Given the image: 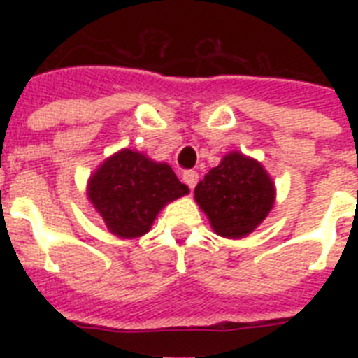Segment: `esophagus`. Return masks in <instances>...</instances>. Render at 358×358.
I'll list each match as a JSON object with an SVG mask.
<instances>
[{"mask_svg":"<svg viewBox=\"0 0 358 358\" xmlns=\"http://www.w3.org/2000/svg\"><path fill=\"white\" fill-rule=\"evenodd\" d=\"M197 181H199V173L195 172V170H185V172H182V182H185L189 189L195 188Z\"/></svg>","mask_w":358,"mask_h":358,"instance_id":"34e87169","label":"esophagus"}]
</instances>
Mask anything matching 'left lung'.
I'll return each instance as SVG.
<instances>
[{"label":"left lung","mask_w":358,"mask_h":358,"mask_svg":"<svg viewBox=\"0 0 358 358\" xmlns=\"http://www.w3.org/2000/svg\"><path fill=\"white\" fill-rule=\"evenodd\" d=\"M195 201L208 215L215 233L242 238L273 208L274 185L258 161L233 152L195 186Z\"/></svg>","instance_id":"left-lung-1"}]
</instances>
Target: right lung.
Listing matches in <instances>:
<instances>
[{"mask_svg":"<svg viewBox=\"0 0 358 358\" xmlns=\"http://www.w3.org/2000/svg\"><path fill=\"white\" fill-rule=\"evenodd\" d=\"M188 194L169 164L143 154L122 150L109 157L90 181V199L107 227L122 238H136L150 229L161 208Z\"/></svg>","mask_w":358,"mask_h":358,"instance_id":"add662e5","label":"right lung"}]
</instances>
